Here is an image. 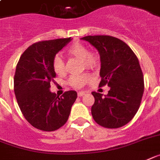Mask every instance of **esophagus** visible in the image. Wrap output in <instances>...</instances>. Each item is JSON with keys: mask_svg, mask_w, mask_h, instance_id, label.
I'll use <instances>...</instances> for the list:
<instances>
[{"mask_svg": "<svg viewBox=\"0 0 160 160\" xmlns=\"http://www.w3.org/2000/svg\"><path fill=\"white\" fill-rule=\"evenodd\" d=\"M84 95H85V92H78V96H79V97H81V96H84Z\"/></svg>", "mask_w": 160, "mask_h": 160, "instance_id": "1", "label": "esophagus"}]
</instances>
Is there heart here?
I'll return each instance as SVG.
<instances>
[{"label":"heart","mask_w":160,"mask_h":160,"mask_svg":"<svg viewBox=\"0 0 160 160\" xmlns=\"http://www.w3.org/2000/svg\"><path fill=\"white\" fill-rule=\"evenodd\" d=\"M68 53L78 59L82 60L83 64L87 68H95L99 64V57L95 53L89 52L88 47L81 43H74L68 47ZM53 68L57 74L61 75L65 72V64L62 55H56L53 59ZM89 77L88 74L72 76L69 79L70 85L74 88H81L88 82Z\"/></svg>","instance_id":"obj_1"}]
</instances>
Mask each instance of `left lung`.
Masks as SVG:
<instances>
[{
	"instance_id": "8db88e82",
	"label": "left lung",
	"mask_w": 160,
	"mask_h": 160,
	"mask_svg": "<svg viewBox=\"0 0 160 160\" xmlns=\"http://www.w3.org/2000/svg\"><path fill=\"white\" fill-rule=\"evenodd\" d=\"M101 58L99 87L108 85V94L92 92L95 98L92 114L99 125L118 128L132 119L139 109L144 92V78L139 60L132 49L111 36H87Z\"/></svg>"
}]
</instances>
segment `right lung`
Here are the masks:
<instances>
[{
  "label": "right lung",
  "instance_id": "add662e5",
  "mask_svg": "<svg viewBox=\"0 0 160 160\" xmlns=\"http://www.w3.org/2000/svg\"><path fill=\"white\" fill-rule=\"evenodd\" d=\"M72 38L39 42L30 46L21 55L14 78L17 102L24 118L39 130L51 132L67 122L77 92L68 91L62 96L51 92V82L55 77V55Z\"/></svg>",
  "mask_w": 160,
  "mask_h": 160
}]
</instances>
